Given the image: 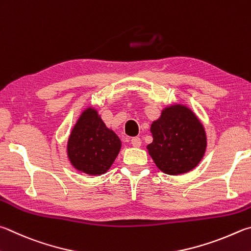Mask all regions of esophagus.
I'll use <instances>...</instances> for the list:
<instances>
[{
    "label": "esophagus",
    "mask_w": 251,
    "mask_h": 251,
    "mask_svg": "<svg viewBox=\"0 0 251 251\" xmlns=\"http://www.w3.org/2000/svg\"><path fill=\"white\" fill-rule=\"evenodd\" d=\"M130 143H131V145L134 146V147H140L141 140H140L139 137H133L130 140Z\"/></svg>",
    "instance_id": "esophagus-1"
}]
</instances>
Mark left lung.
<instances>
[{
	"label": "left lung",
	"instance_id": "1",
	"mask_svg": "<svg viewBox=\"0 0 251 251\" xmlns=\"http://www.w3.org/2000/svg\"><path fill=\"white\" fill-rule=\"evenodd\" d=\"M152 143L147 151L157 168L169 176L188 173L197 167L206 151L207 138L203 124L183 104H171L150 126Z\"/></svg>",
	"mask_w": 251,
	"mask_h": 251
}]
</instances>
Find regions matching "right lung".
Instances as JSON below:
<instances>
[{"instance_id": "obj_1", "label": "right lung", "mask_w": 251, "mask_h": 251, "mask_svg": "<svg viewBox=\"0 0 251 251\" xmlns=\"http://www.w3.org/2000/svg\"><path fill=\"white\" fill-rule=\"evenodd\" d=\"M122 148L120 137L102 121L97 108H84L67 141V156L75 170L89 176L107 172Z\"/></svg>"}]
</instances>
